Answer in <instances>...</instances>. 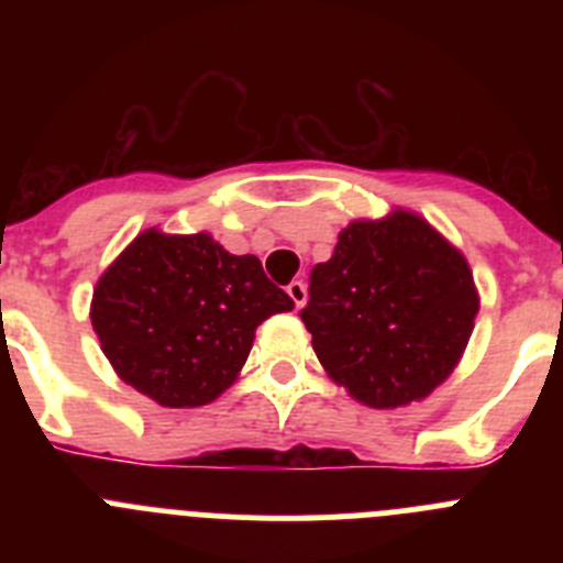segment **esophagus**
Segmentation results:
<instances>
[{
	"label": "esophagus",
	"mask_w": 563,
	"mask_h": 563,
	"mask_svg": "<svg viewBox=\"0 0 563 563\" xmlns=\"http://www.w3.org/2000/svg\"><path fill=\"white\" fill-rule=\"evenodd\" d=\"M287 296H290L292 305H296L298 310H301V307L307 305V287H305V282H301V278H292L290 285H287Z\"/></svg>",
	"instance_id": "esophagus-1"
}]
</instances>
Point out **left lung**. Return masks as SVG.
Listing matches in <instances>:
<instances>
[{
    "instance_id": "obj_1",
    "label": "left lung",
    "mask_w": 563,
    "mask_h": 563,
    "mask_svg": "<svg viewBox=\"0 0 563 563\" xmlns=\"http://www.w3.org/2000/svg\"><path fill=\"white\" fill-rule=\"evenodd\" d=\"M479 292L465 253L420 213L352 220L301 310L327 375L369 409L429 397L462 361Z\"/></svg>"
}]
</instances>
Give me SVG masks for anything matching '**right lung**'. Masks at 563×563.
<instances>
[{
  "instance_id": "obj_1",
  "label": "right lung",
  "mask_w": 563,
  "mask_h": 563,
  "mask_svg": "<svg viewBox=\"0 0 563 563\" xmlns=\"http://www.w3.org/2000/svg\"><path fill=\"white\" fill-rule=\"evenodd\" d=\"M290 310L256 256H233L206 231L146 228L101 273L89 318L126 386L197 409L231 389L256 327Z\"/></svg>"
}]
</instances>
